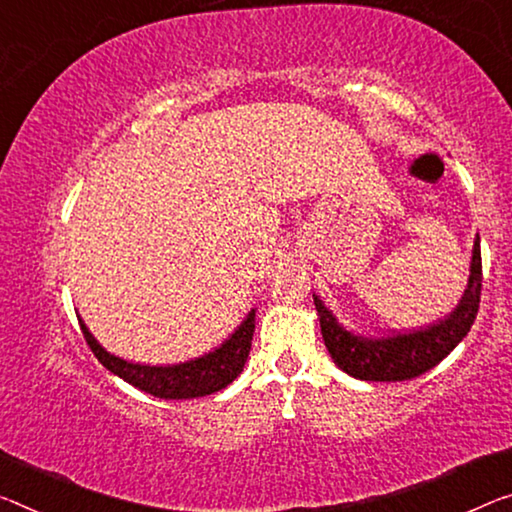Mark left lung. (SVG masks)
Segmentation results:
<instances>
[{"label":"left lung","instance_id":"8db88e82","mask_svg":"<svg viewBox=\"0 0 512 512\" xmlns=\"http://www.w3.org/2000/svg\"><path fill=\"white\" fill-rule=\"evenodd\" d=\"M481 286V240L476 238L474 251H471L469 283L460 304L444 320L419 332L387 338L355 336L338 325L332 311L322 304L318 295L313 297V302L320 316L322 338L341 371L368 382H403L435 368L467 336L481 304Z\"/></svg>","mask_w":512,"mask_h":512}]
</instances>
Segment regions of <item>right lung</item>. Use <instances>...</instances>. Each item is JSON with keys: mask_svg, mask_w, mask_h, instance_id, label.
I'll use <instances>...</instances> for the list:
<instances>
[{"mask_svg": "<svg viewBox=\"0 0 512 512\" xmlns=\"http://www.w3.org/2000/svg\"><path fill=\"white\" fill-rule=\"evenodd\" d=\"M80 327L91 352L98 357V361L107 368V371L123 377L125 382L132 384V387L151 393L155 398L183 400L210 396V393L222 391L242 373L251 350V338H254L256 313L251 311L249 316L242 320V325L231 334V338H226L217 350L176 366L132 364V361L109 355L96 338H93L89 329H86L82 320Z\"/></svg>", "mask_w": 512, "mask_h": 512, "instance_id": "right-lung-1", "label": "right lung"}]
</instances>
